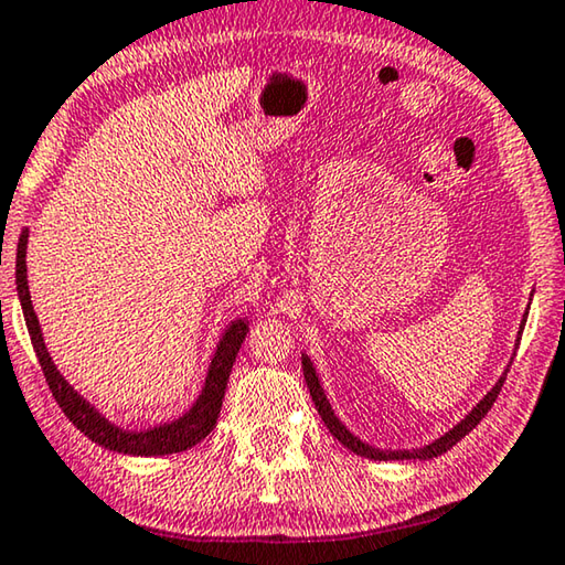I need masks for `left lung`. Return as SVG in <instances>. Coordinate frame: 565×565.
<instances>
[{
	"label": "left lung",
	"mask_w": 565,
	"mask_h": 565,
	"mask_svg": "<svg viewBox=\"0 0 565 565\" xmlns=\"http://www.w3.org/2000/svg\"><path fill=\"white\" fill-rule=\"evenodd\" d=\"M523 321H525V319H523ZM521 334H523V324H521ZM521 334H518V342H521ZM301 366H303V380H307L309 395H311V399H315V407L319 409V415H321V419H324V425L329 427V433L334 435L337 440L342 443L344 447H349V450L356 452V455H362V458H370V460H429V458H437V455L447 452L455 443H460L462 437L468 435L470 429L476 427L482 417L488 415V409L492 407V402L498 399L500 390H503V382H505V374H503V377L498 380L495 387H492V390L488 392V395L478 402L476 409H472L470 415L465 417L460 425H455V427L450 429V433H445V435L440 437V440L429 443V445H425V447H417V450H377V447H370L366 443L356 440V437H354L352 433H349V429H347L342 423H339L337 415H334V412H331V407H329V402H327V397H324V390H321L319 377H317L315 366H311V362H309V356H303Z\"/></svg>",
	"instance_id": "left-lung-1"
}]
</instances>
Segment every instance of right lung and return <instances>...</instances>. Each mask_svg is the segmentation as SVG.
Segmentation results:
<instances>
[{"instance_id": "obj_1", "label": "right lung", "mask_w": 565, "mask_h": 565, "mask_svg": "<svg viewBox=\"0 0 565 565\" xmlns=\"http://www.w3.org/2000/svg\"><path fill=\"white\" fill-rule=\"evenodd\" d=\"M24 256H26V231L20 236V244H17V294H20L26 331H30L34 354H38L40 360L44 380H47L52 397L57 399V405L62 407V412H65L70 423H73L79 433H85L93 443L107 447V450L125 452V455H146L148 458V455H170V452H181V450H188V447L199 445L203 437L211 433L218 419L223 395H226L231 366H234L238 349L244 344L246 331H248L246 321L238 319L226 329V334H223V339L218 342L216 354H213V362H211L209 377H205V387L201 392V397L195 399V405L188 409L181 419H175V423L170 425L146 429V433H128V429H120L113 423H107L100 412L89 407V402L79 397L77 392L65 382V377L57 372V366L52 364L47 349H44V342H42L40 321L34 317L30 289H26Z\"/></svg>"}]
</instances>
